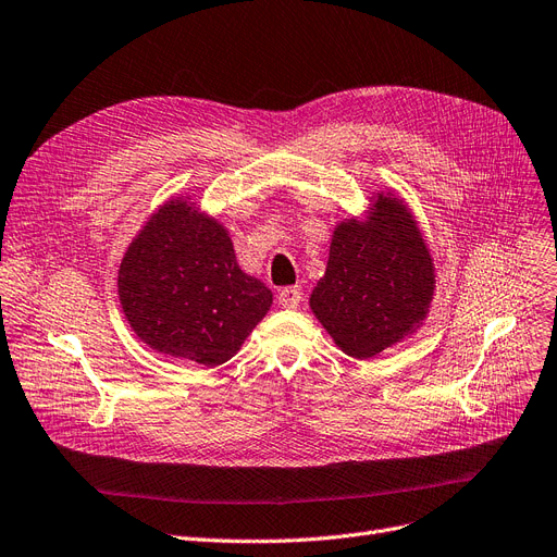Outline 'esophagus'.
<instances>
[{
    "instance_id": "obj_1",
    "label": "esophagus",
    "mask_w": 557,
    "mask_h": 557,
    "mask_svg": "<svg viewBox=\"0 0 557 557\" xmlns=\"http://www.w3.org/2000/svg\"><path fill=\"white\" fill-rule=\"evenodd\" d=\"M301 295H304V293H301L299 285H287V287H283V290L278 293V304H281L283 308H297L299 301L304 299Z\"/></svg>"
}]
</instances>
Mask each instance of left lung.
Listing matches in <instances>:
<instances>
[{
  "instance_id": "8db88e82",
  "label": "left lung",
  "mask_w": 557,
  "mask_h": 557,
  "mask_svg": "<svg viewBox=\"0 0 557 557\" xmlns=\"http://www.w3.org/2000/svg\"><path fill=\"white\" fill-rule=\"evenodd\" d=\"M432 295V256L416 221L399 198L382 194L368 221L333 231L310 308L345 354L370 359L420 326Z\"/></svg>"
}]
</instances>
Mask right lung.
Masks as SVG:
<instances>
[{"instance_id": "right-lung-1", "label": "right lung", "mask_w": 557, "mask_h": 557, "mask_svg": "<svg viewBox=\"0 0 557 557\" xmlns=\"http://www.w3.org/2000/svg\"><path fill=\"white\" fill-rule=\"evenodd\" d=\"M123 313L152 349L208 368L226 363L272 306L244 274L226 228L187 201L150 216L119 270Z\"/></svg>"}]
</instances>
